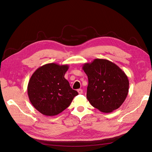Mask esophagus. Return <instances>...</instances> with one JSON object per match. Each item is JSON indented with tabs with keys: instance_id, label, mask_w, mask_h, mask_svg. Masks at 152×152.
Returning a JSON list of instances; mask_svg holds the SVG:
<instances>
[{
	"instance_id": "1",
	"label": "esophagus",
	"mask_w": 152,
	"mask_h": 152,
	"mask_svg": "<svg viewBox=\"0 0 152 152\" xmlns=\"http://www.w3.org/2000/svg\"><path fill=\"white\" fill-rule=\"evenodd\" d=\"M77 92L79 94H81L83 93V90L81 89H77Z\"/></svg>"
}]
</instances>
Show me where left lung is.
<instances>
[{"label":"left lung","instance_id":"8db88e82","mask_svg":"<svg viewBox=\"0 0 152 152\" xmlns=\"http://www.w3.org/2000/svg\"><path fill=\"white\" fill-rule=\"evenodd\" d=\"M83 69L88 77L86 97L92 106L105 113L119 108L129 92V81L125 72L105 59L84 63Z\"/></svg>","mask_w":152,"mask_h":152}]
</instances>
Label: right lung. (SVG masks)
<instances>
[{"instance_id": "add662e5", "label": "right lung", "mask_w": 152, "mask_h": 152, "mask_svg": "<svg viewBox=\"0 0 152 152\" xmlns=\"http://www.w3.org/2000/svg\"><path fill=\"white\" fill-rule=\"evenodd\" d=\"M68 68V64L48 63L38 68L31 76L27 87L29 100L43 115L59 114L78 95L64 77Z\"/></svg>"}]
</instances>
